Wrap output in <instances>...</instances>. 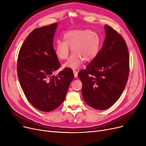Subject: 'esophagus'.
I'll return each instance as SVG.
<instances>
[{
	"label": "esophagus",
	"instance_id": "esophagus-1",
	"mask_svg": "<svg viewBox=\"0 0 146 146\" xmlns=\"http://www.w3.org/2000/svg\"><path fill=\"white\" fill-rule=\"evenodd\" d=\"M73 73H74V78H78V72L76 70H73Z\"/></svg>",
	"mask_w": 146,
	"mask_h": 146
}]
</instances>
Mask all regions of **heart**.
<instances>
[{"label": "heart", "mask_w": 146, "mask_h": 146, "mask_svg": "<svg viewBox=\"0 0 146 146\" xmlns=\"http://www.w3.org/2000/svg\"><path fill=\"white\" fill-rule=\"evenodd\" d=\"M63 40H57L54 52L57 57L64 60L69 54V48L73 52L64 64V67L77 69L83 61L89 63L98 56L100 50L101 39L99 34L88 29H74L63 34Z\"/></svg>", "instance_id": "b5f03b06"}]
</instances>
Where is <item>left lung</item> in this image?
<instances>
[{
  "mask_svg": "<svg viewBox=\"0 0 146 146\" xmlns=\"http://www.w3.org/2000/svg\"><path fill=\"white\" fill-rule=\"evenodd\" d=\"M105 39L97 57L78 76L82 83L85 102L98 110L109 108L125 88L129 57L124 38L109 25H105Z\"/></svg>",
  "mask_w": 146,
  "mask_h": 146,
  "instance_id": "8db88e82",
  "label": "left lung"
}]
</instances>
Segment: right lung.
Here are the masks:
<instances>
[{"label": "right lung", "mask_w": 146, "mask_h": 146, "mask_svg": "<svg viewBox=\"0 0 146 146\" xmlns=\"http://www.w3.org/2000/svg\"><path fill=\"white\" fill-rule=\"evenodd\" d=\"M57 23L38 28L31 33L23 43L18 58L17 73L22 89L37 110L50 112L62 104L73 71L65 68L53 75L60 63L53 48V37Z\"/></svg>", "instance_id": "obj_1"}]
</instances>
